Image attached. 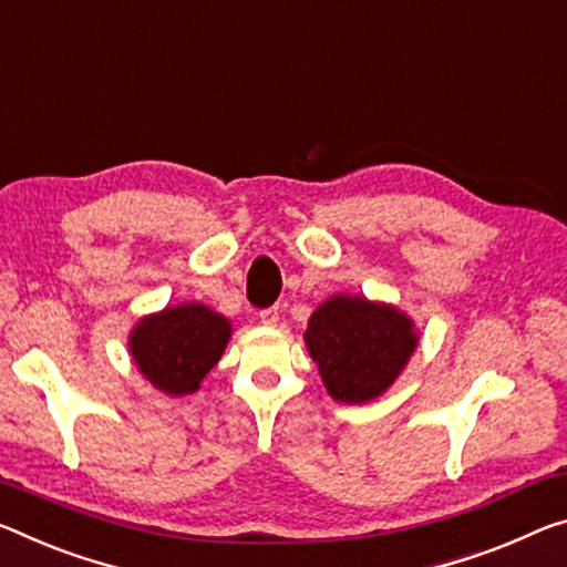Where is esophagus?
<instances>
[{"label": "esophagus", "mask_w": 567, "mask_h": 567, "mask_svg": "<svg viewBox=\"0 0 567 567\" xmlns=\"http://www.w3.org/2000/svg\"><path fill=\"white\" fill-rule=\"evenodd\" d=\"M259 320H262V326H277V320H280V308H267L259 312Z\"/></svg>", "instance_id": "34e87169"}]
</instances>
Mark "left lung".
Instances as JSON below:
<instances>
[{"label": "left lung", "instance_id": "1", "mask_svg": "<svg viewBox=\"0 0 567 567\" xmlns=\"http://www.w3.org/2000/svg\"><path fill=\"white\" fill-rule=\"evenodd\" d=\"M419 330L396 305L338 292L308 320L305 346L328 393L340 403H368L396 383L416 353Z\"/></svg>", "mask_w": 567, "mask_h": 567}]
</instances>
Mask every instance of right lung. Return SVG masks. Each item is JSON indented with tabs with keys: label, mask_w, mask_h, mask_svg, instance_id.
I'll return each instance as SVG.
<instances>
[{
	"label": "right lung",
	"mask_w": 567,
	"mask_h": 567,
	"mask_svg": "<svg viewBox=\"0 0 567 567\" xmlns=\"http://www.w3.org/2000/svg\"><path fill=\"white\" fill-rule=\"evenodd\" d=\"M231 338V322L204 302L166 305L128 332V353L156 391L182 399L202 389Z\"/></svg>",
	"instance_id": "1"
}]
</instances>
